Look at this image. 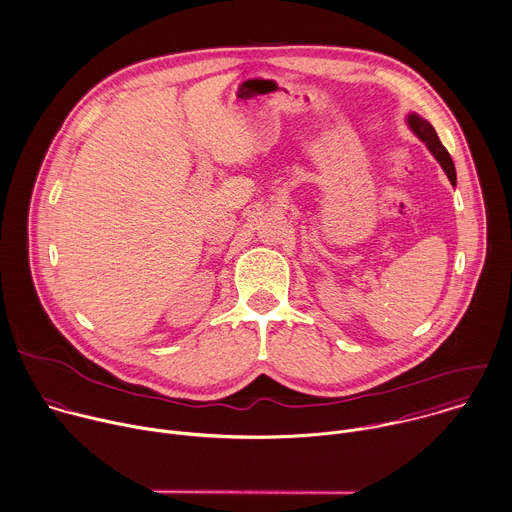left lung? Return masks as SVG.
Masks as SVG:
<instances>
[{
	"mask_svg": "<svg viewBox=\"0 0 512 512\" xmlns=\"http://www.w3.org/2000/svg\"><path fill=\"white\" fill-rule=\"evenodd\" d=\"M406 126L410 128V132H412L422 144H426L428 152H430V154L434 156V160L440 164V168H442L444 174L448 176L450 184L456 186V170H454L452 158H450V154L446 152V148L440 144V140H438L434 128L430 126V122H426V120L420 118L418 114L410 112V114L406 116Z\"/></svg>",
	"mask_w": 512,
	"mask_h": 512,
	"instance_id": "8db88e82",
	"label": "left lung"
}]
</instances>
